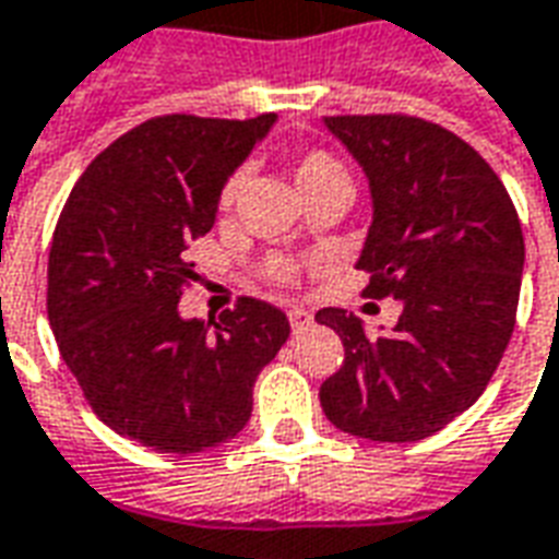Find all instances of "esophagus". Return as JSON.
I'll return each mask as SVG.
<instances>
[{
	"instance_id": "esophagus-1",
	"label": "esophagus",
	"mask_w": 559,
	"mask_h": 559,
	"mask_svg": "<svg viewBox=\"0 0 559 559\" xmlns=\"http://www.w3.org/2000/svg\"><path fill=\"white\" fill-rule=\"evenodd\" d=\"M287 318H290V326H293V333H299V330H306V326H311V314H308L306 308H293L290 314H287Z\"/></svg>"
}]
</instances>
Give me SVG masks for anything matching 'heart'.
<instances>
[{
    "label": "heart",
    "instance_id": "1",
    "mask_svg": "<svg viewBox=\"0 0 559 559\" xmlns=\"http://www.w3.org/2000/svg\"><path fill=\"white\" fill-rule=\"evenodd\" d=\"M347 178L345 166L333 157V154H326V151H308L302 157L293 163V181L299 187V193L306 197L308 190H314L320 185H330V181H342ZM241 187V175H233L229 181H226L224 193H221V205H233V199L239 193ZM269 275L281 284H290L293 281V266L290 263H272L269 266Z\"/></svg>",
    "mask_w": 559,
    "mask_h": 559
}]
</instances>
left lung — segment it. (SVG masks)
Returning <instances> with one entry per match:
<instances>
[{
	"instance_id": "1",
	"label": "left lung",
	"mask_w": 559,
	"mask_h": 559,
	"mask_svg": "<svg viewBox=\"0 0 559 559\" xmlns=\"http://www.w3.org/2000/svg\"><path fill=\"white\" fill-rule=\"evenodd\" d=\"M323 123L369 178L362 296H393L402 314L393 333L369 338L345 308H320L314 320L345 345L320 405L350 436L420 442L481 396L509 347L524 272L521 221L487 159L439 123L408 115Z\"/></svg>"
}]
</instances>
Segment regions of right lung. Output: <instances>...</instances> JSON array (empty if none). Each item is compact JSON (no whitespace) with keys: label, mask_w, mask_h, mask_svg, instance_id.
Masks as SVG:
<instances>
[{"label":"right lung","mask_w":559,"mask_h":559,"mask_svg":"<svg viewBox=\"0 0 559 559\" xmlns=\"http://www.w3.org/2000/svg\"><path fill=\"white\" fill-rule=\"evenodd\" d=\"M275 123L166 115L108 144L62 205L48 257V320L96 417L159 454L236 439L253 381L290 335L281 308L241 296L185 320L187 257L217 217L226 178Z\"/></svg>","instance_id":"right-lung-1"}]
</instances>
